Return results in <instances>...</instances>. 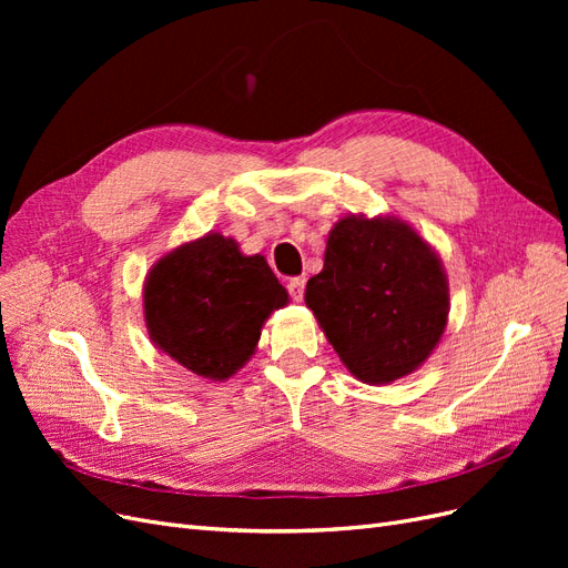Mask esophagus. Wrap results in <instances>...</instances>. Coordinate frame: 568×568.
<instances>
[{
	"mask_svg": "<svg viewBox=\"0 0 568 568\" xmlns=\"http://www.w3.org/2000/svg\"><path fill=\"white\" fill-rule=\"evenodd\" d=\"M286 288H288V296L294 298L296 303H298V301H303V291H305V277H294V280H288Z\"/></svg>",
	"mask_w": 568,
	"mask_h": 568,
	"instance_id": "34e87169",
	"label": "esophagus"
}]
</instances>
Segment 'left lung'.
<instances>
[{
    "label": "left lung",
    "instance_id": "left-lung-1",
    "mask_svg": "<svg viewBox=\"0 0 568 568\" xmlns=\"http://www.w3.org/2000/svg\"><path fill=\"white\" fill-rule=\"evenodd\" d=\"M305 305L355 379L390 384L434 353L448 326L450 286L438 253L395 215H343Z\"/></svg>",
    "mask_w": 568,
    "mask_h": 568
}]
</instances>
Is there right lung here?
I'll return each mask as SVG.
<instances>
[{"label":"right lung","instance_id":"1","mask_svg":"<svg viewBox=\"0 0 568 568\" xmlns=\"http://www.w3.org/2000/svg\"><path fill=\"white\" fill-rule=\"evenodd\" d=\"M153 346L211 382H225L255 353L265 320L288 303L263 255L209 232L153 265L144 282Z\"/></svg>","mask_w":568,"mask_h":568}]
</instances>
